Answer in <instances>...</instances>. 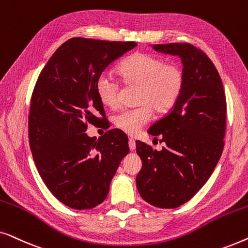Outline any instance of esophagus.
I'll list each match as a JSON object with an SVG mask.
<instances>
[{
	"mask_svg": "<svg viewBox=\"0 0 248 248\" xmlns=\"http://www.w3.org/2000/svg\"><path fill=\"white\" fill-rule=\"evenodd\" d=\"M128 147H130L131 151L135 150V148H137V144H135L134 139H128Z\"/></svg>",
	"mask_w": 248,
	"mask_h": 248,
	"instance_id": "esophagus-1",
	"label": "esophagus"
}]
</instances>
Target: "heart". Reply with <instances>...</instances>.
Returning a JSON list of instances; mask_svg holds the SVG:
<instances>
[{
  "mask_svg": "<svg viewBox=\"0 0 248 248\" xmlns=\"http://www.w3.org/2000/svg\"><path fill=\"white\" fill-rule=\"evenodd\" d=\"M122 81L127 87H139L135 103L139 107L116 115L114 124L124 133L134 135L155 113L168 111L177 103L184 87V72L178 65L167 64L149 53H134L118 66ZM96 93L100 103L115 109L121 103V84L110 74L97 79Z\"/></svg>",
  "mask_w": 248,
  "mask_h": 248,
  "instance_id": "1",
  "label": "heart"
}]
</instances>
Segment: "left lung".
I'll return each mask as SVG.
<instances>
[{"mask_svg": "<svg viewBox=\"0 0 248 248\" xmlns=\"http://www.w3.org/2000/svg\"><path fill=\"white\" fill-rule=\"evenodd\" d=\"M159 53L178 56L184 87L170 113L148 133L160 137V151L137 141L142 168L137 187L151 205L174 209L189 201L215 170L223 149L226 96L211 60L191 44L151 45Z\"/></svg>", "mask_w": 248, "mask_h": 248, "instance_id": "left-lung-1", "label": "left lung"}]
</instances>
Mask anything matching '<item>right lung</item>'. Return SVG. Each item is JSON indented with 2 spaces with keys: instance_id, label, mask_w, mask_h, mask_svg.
Wrapping results in <instances>:
<instances>
[{
  "instance_id": "add662e5",
  "label": "right lung",
  "mask_w": 248,
  "mask_h": 248,
  "mask_svg": "<svg viewBox=\"0 0 248 248\" xmlns=\"http://www.w3.org/2000/svg\"><path fill=\"white\" fill-rule=\"evenodd\" d=\"M137 46L134 42L71 38L53 54L39 74L29 114V143L37 170L52 194L71 209L87 210L107 198L128 139L110 130L100 139L87 123L105 117L96 93L105 69Z\"/></svg>"
}]
</instances>
